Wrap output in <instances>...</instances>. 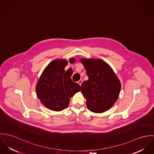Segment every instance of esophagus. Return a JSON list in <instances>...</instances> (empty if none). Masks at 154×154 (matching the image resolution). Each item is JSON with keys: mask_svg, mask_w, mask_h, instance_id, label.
Returning a JSON list of instances; mask_svg holds the SVG:
<instances>
[{"mask_svg": "<svg viewBox=\"0 0 154 154\" xmlns=\"http://www.w3.org/2000/svg\"><path fill=\"white\" fill-rule=\"evenodd\" d=\"M82 83V79H80V80L78 82V84L79 85H81Z\"/></svg>", "mask_w": 154, "mask_h": 154, "instance_id": "34e87169", "label": "esophagus"}]
</instances>
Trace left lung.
Returning a JSON list of instances; mask_svg holds the SVG:
<instances>
[{"instance_id": "8db88e82", "label": "left lung", "mask_w": 154, "mask_h": 154, "mask_svg": "<svg viewBox=\"0 0 154 154\" xmlns=\"http://www.w3.org/2000/svg\"><path fill=\"white\" fill-rule=\"evenodd\" d=\"M88 76L81 85L89 110L102 113L114 105L121 89V83L111 66L100 59H81Z\"/></svg>"}]
</instances>
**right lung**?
I'll return each instance as SVG.
<instances>
[{
	"instance_id": "obj_1",
	"label": "right lung",
	"mask_w": 154,
	"mask_h": 154,
	"mask_svg": "<svg viewBox=\"0 0 154 154\" xmlns=\"http://www.w3.org/2000/svg\"><path fill=\"white\" fill-rule=\"evenodd\" d=\"M70 63L75 62L70 58ZM68 64L65 59H55L44 69L36 85V94L41 103L50 110L60 111L68 107L70 98L81 91L79 84L71 79L73 70L66 71Z\"/></svg>"
}]
</instances>
